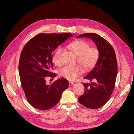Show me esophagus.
<instances>
[{
  "label": "esophagus",
  "mask_w": 134,
  "mask_h": 134,
  "mask_svg": "<svg viewBox=\"0 0 134 134\" xmlns=\"http://www.w3.org/2000/svg\"><path fill=\"white\" fill-rule=\"evenodd\" d=\"M69 86H73V85H74V84L73 83H72V82H69Z\"/></svg>",
  "instance_id": "obj_1"
}]
</instances>
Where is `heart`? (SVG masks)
I'll return each mask as SVG.
<instances>
[{
	"label": "heart",
	"mask_w": 134,
	"mask_h": 134,
	"mask_svg": "<svg viewBox=\"0 0 134 134\" xmlns=\"http://www.w3.org/2000/svg\"><path fill=\"white\" fill-rule=\"evenodd\" d=\"M71 51L77 56V62L85 70L92 69L98 60L99 52L96 48H90V44L85 41L79 40L69 43L67 45ZM63 51L58 47L54 51L52 56V62L55 65L60 64V54ZM83 72V68L79 66H66L59 71V75L69 81L77 79Z\"/></svg>",
	"instance_id": "obj_1"
}]
</instances>
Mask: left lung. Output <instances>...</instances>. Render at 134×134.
Segmentation results:
<instances>
[{
	"mask_svg": "<svg viewBox=\"0 0 134 134\" xmlns=\"http://www.w3.org/2000/svg\"><path fill=\"white\" fill-rule=\"evenodd\" d=\"M82 37L90 38L95 43L99 57L93 69L84 77L94 82L82 83L85 91L78 100L87 108L96 109L107 102L114 88L118 72L116 55L112 46L99 35L84 33L77 38Z\"/></svg>",
	"mask_w": 134,
	"mask_h": 134,
	"instance_id": "1",
	"label": "left lung"
}]
</instances>
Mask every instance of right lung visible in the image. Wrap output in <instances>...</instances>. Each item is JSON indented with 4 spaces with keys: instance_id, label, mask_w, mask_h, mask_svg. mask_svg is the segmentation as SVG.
Instances as JSON below:
<instances>
[{
    "instance_id": "right-lung-1",
    "label": "right lung",
    "mask_w": 134,
    "mask_h": 134,
    "mask_svg": "<svg viewBox=\"0 0 134 134\" xmlns=\"http://www.w3.org/2000/svg\"><path fill=\"white\" fill-rule=\"evenodd\" d=\"M69 33H40L31 39L23 48L18 65L22 87L29 103L34 108L49 110L59 102L64 91L68 88L67 80L61 78L50 85L47 77H54L52 53L69 37Z\"/></svg>"
}]
</instances>
